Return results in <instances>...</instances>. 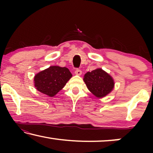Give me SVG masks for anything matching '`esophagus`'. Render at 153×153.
Returning a JSON list of instances; mask_svg holds the SVG:
<instances>
[{
	"mask_svg": "<svg viewBox=\"0 0 153 153\" xmlns=\"http://www.w3.org/2000/svg\"><path fill=\"white\" fill-rule=\"evenodd\" d=\"M75 74L76 75H79V76H80V75L82 74V71L79 70V69H76V71H75Z\"/></svg>",
	"mask_w": 153,
	"mask_h": 153,
	"instance_id": "obj_1",
	"label": "esophagus"
}]
</instances>
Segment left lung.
I'll list each match as a JSON object with an SVG mask.
<instances>
[{"instance_id": "8db88e82", "label": "left lung", "mask_w": 153, "mask_h": 153, "mask_svg": "<svg viewBox=\"0 0 153 153\" xmlns=\"http://www.w3.org/2000/svg\"><path fill=\"white\" fill-rule=\"evenodd\" d=\"M83 81L88 89L98 98L105 97L114 88L113 77L102 68L88 72L84 75Z\"/></svg>"}]
</instances>
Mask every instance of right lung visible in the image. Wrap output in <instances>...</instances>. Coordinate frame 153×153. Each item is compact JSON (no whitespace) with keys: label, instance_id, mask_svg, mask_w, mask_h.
<instances>
[{"label":"right lung","instance_id":"add662e5","mask_svg":"<svg viewBox=\"0 0 153 153\" xmlns=\"http://www.w3.org/2000/svg\"><path fill=\"white\" fill-rule=\"evenodd\" d=\"M70 70L64 67L50 66L35 75L34 85L37 91L49 97H53L72 78Z\"/></svg>","mask_w":153,"mask_h":153}]
</instances>
